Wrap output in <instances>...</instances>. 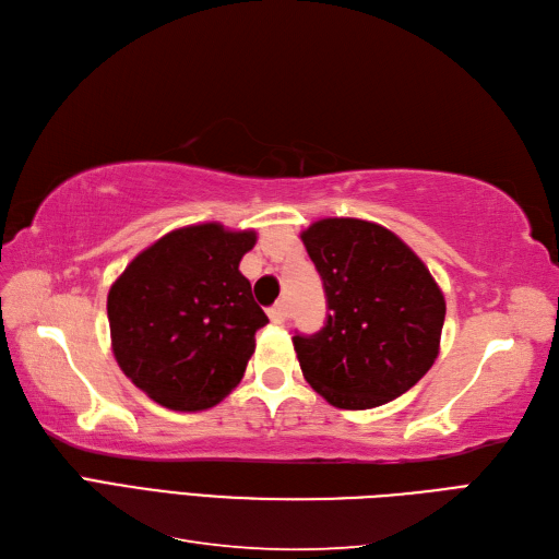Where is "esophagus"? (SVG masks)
Listing matches in <instances>:
<instances>
[{"label": "esophagus", "mask_w": 559, "mask_h": 559, "mask_svg": "<svg viewBox=\"0 0 559 559\" xmlns=\"http://www.w3.org/2000/svg\"><path fill=\"white\" fill-rule=\"evenodd\" d=\"M267 317H270V321H273V324H284L286 317H289V308H286L284 300L275 302V306L267 310Z\"/></svg>", "instance_id": "esophagus-1"}]
</instances>
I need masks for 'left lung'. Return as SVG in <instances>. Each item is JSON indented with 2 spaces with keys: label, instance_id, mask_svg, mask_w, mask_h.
<instances>
[{
  "label": "left lung",
  "instance_id": "left-lung-1",
  "mask_svg": "<svg viewBox=\"0 0 559 559\" xmlns=\"http://www.w3.org/2000/svg\"><path fill=\"white\" fill-rule=\"evenodd\" d=\"M300 240L331 310L321 331L294 335L302 376L343 411L399 399L441 347L445 298L429 267L392 230L361 218H321Z\"/></svg>",
  "mask_w": 559,
  "mask_h": 559
}]
</instances>
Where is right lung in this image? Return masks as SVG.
Returning <instances> with one entry per match:
<instances>
[{"label": "right lung", "instance_id": "right-lung-1", "mask_svg": "<svg viewBox=\"0 0 559 559\" xmlns=\"http://www.w3.org/2000/svg\"><path fill=\"white\" fill-rule=\"evenodd\" d=\"M253 230L198 224L134 257L107 296L111 349L134 386L170 411L216 405L240 384L267 324L240 273Z\"/></svg>", "mask_w": 559, "mask_h": 559}]
</instances>
